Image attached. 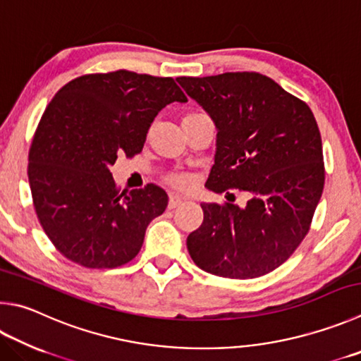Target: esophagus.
Wrapping results in <instances>:
<instances>
[{"label": "esophagus", "mask_w": 361, "mask_h": 361, "mask_svg": "<svg viewBox=\"0 0 361 361\" xmlns=\"http://www.w3.org/2000/svg\"><path fill=\"white\" fill-rule=\"evenodd\" d=\"M181 203H183V199L178 197V195H173V194L170 195V199H169V208H170V209L180 207Z\"/></svg>", "instance_id": "1"}]
</instances>
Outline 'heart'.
Masks as SVG:
<instances>
[{
    "label": "heart",
    "mask_w": 361,
    "mask_h": 361,
    "mask_svg": "<svg viewBox=\"0 0 361 361\" xmlns=\"http://www.w3.org/2000/svg\"><path fill=\"white\" fill-rule=\"evenodd\" d=\"M167 183L173 188L186 189L189 186V183H191V178H189L186 173H172L167 176Z\"/></svg>",
    "instance_id": "heart-1"
}]
</instances>
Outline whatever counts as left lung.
<instances>
[{"instance_id":"obj_1","label":"left lung","mask_w":361,"mask_h":361,"mask_svg":"<svg viewBox=\"0 0 361 361\" xmlns=\"http://www.w3.org/2000/svg\"><path fill=\"white\" fill-rule=\"evenodd\" d=\"M176 80L218 129L207 188L252 195L243 208L200 203L203 222L189 233L188 251L195 265L216 276H264L300 246L322 197L316 118L306 102L259 72Z\"/></svg>"}]
</instances>
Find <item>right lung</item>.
<instances>
[{"mask_svg":"<svg viewBox=\"0 0 361 361\" xmlns=\"http://www.w3.org/2000/svg\"><path fill=\"white\" fill-rule=\"evenodd\" d=\"M186 101L172 77L124 69L77 77L54 96L32 137L28 180L37 219L64 257L116 268L139 254L169 197L156 185L120 192L110 166L142 152L167 104Z\"/></svg>","mask_w":361,"mask_h":361,"instance_id":"right-lung-1","label":"right lung"}]
</instances>
